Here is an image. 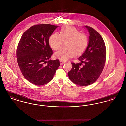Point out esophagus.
I'll return each instance as SVG.
<instances>
[{
  "label": "esophagus",
  "instance_id": "obj_1",
  "mask_svg": "<svg viewBox=\"0 0 126 126\" xmlns=\"http://www.w3.org/2000/svg\"><path fill=\"white\" fill-rule=\"evenodd\" d=\"M65 63V62H63V61H60V64H61V65H62V64H64Z\"/></svg>",
  "mask_w": 126,
  "mask_h": 126
}]
</instances>
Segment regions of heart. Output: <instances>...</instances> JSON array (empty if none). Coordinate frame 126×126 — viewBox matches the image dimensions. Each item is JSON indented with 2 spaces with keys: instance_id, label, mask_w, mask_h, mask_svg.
<instances>
[{
  "instance_id": "b5f03b06",
  "label": "heart",
  "mask_w": 126,
  "mask_h": 126,
  "mask_svg": "<svg viewBox=\"0 0 126 126\" xmlns=\"http://www.w3.org/2000/svg\"><path fill=\"white\" fill-rule=\"evenodd\" d=\"M65 42V47L55 53L56 58L65 61L75 55L78 56L83 53L88 44V38L86 34L81 33L72 26L63 27L60 34L54 33L49 37L48 42L55 50L59 49Z\"/></svg>"
}]
</instances>
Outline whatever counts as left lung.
<instances>
[{
    "label": "left lung",
    "instance_id": "left-lung-1",
    "mask_svg": "<svg viewBox=\"0 0 126 126\" xmlns=\"http://www.w3.org/2000/svg\"><path fill=\"white\" fill-rule=\"evenodd\" d=\"M85 27L90 34L88 46L78 58L81 63H71L72 69L68 73L71 81L82 86L89 85L97 80L103 70L106 58V48L102 37L92 27Z\"/></svg>",
    "mask_w": 126,
    "mask_h": 126
}]
</instances>
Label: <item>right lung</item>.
I'll use <instances>...</instances> for the list:
<instances>
[{
    "label": "right lung",
    "mask_w": 126,
    "mask_h": 126,
    "mask_svg": "<svg viewBox=\"0 0 126 126\" xmlns=\"http://www.w3.org/2000/svg\"><path fill=\"white\" fill-rule=\"evenodd\" d=\"M57 27L50 24L34 25L24 32L18 43L16 57L20 71L27 80L36 85L50 81L60 66L59 60H48L53 53L49 38Z\"/></svg>",
    "instance_id": "obj_1"
}]
</instances>
